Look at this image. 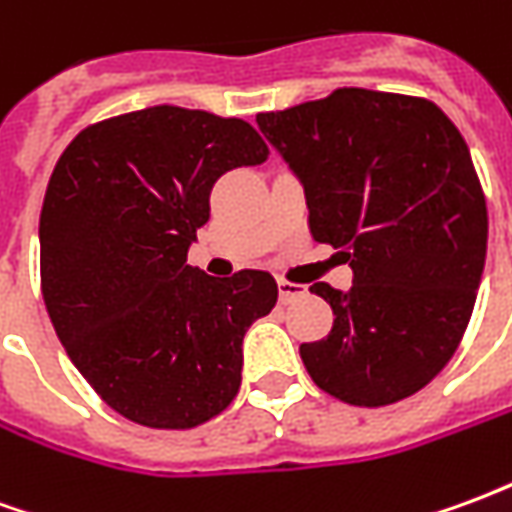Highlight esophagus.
I'll return each instance as SVG.
<instances>
[{"label": "esophagus", "instance_id": "34e87169", "mask_svg": "<svg viewBox=\"0 0 512 512\" xmlns=\"http://www.w3.org/2000/svg\"><path fill=\"white\" fill-rule=\"evenodd\" d=\"M277 288H279V301H285V304L301 299V296L307 293L304 285H299V282H288V279H279Z\"/></svg>", "mask_w": 512, "mask_h": 512}]
</instances>
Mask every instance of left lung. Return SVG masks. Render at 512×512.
I'll return each instance as SVG.
<instances>
[{"instance_id":"8db88e82","label":"left lung","mask_w":512,"mask_h":512,"mask_svg":"<svg viewBox=\"0 0 512 512\" xmlns=\"http://www.w3.org/2000/svg\"><path fill=\"white\" fill-rule=\"evenodd\" d=\"M299 175L310 233L354 268L351 290L315 282L332 332L299 354L326 395L392 406L439 376L472 318L488 208L469 147L428 98L340 87L257 115Z\"/></svg>"}]
</instances>
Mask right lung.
<instances>
[{
    "instance_id": "obj_1",
    "label": "right lung",
    "mask_w": 512,
    "mask_h": 512,
    "mask_svg": "<svg viewBox=\"0 0 512 512\" xmlns=\"http://www.w3.org/2000/svg\"><path fill=\"white\" fill-rule=\"evenodd\" d=\"M268 145L238 117L147 106L76 134L40 211V290L54 332L106 406L136 425L189 430L233 403L246 329L277 282L186 263L224 172Z\"/></svg>"
}]
</instances>
